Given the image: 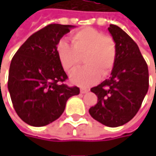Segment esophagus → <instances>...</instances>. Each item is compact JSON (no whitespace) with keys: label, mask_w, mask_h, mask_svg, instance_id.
I'll return each mask as SVG.
<instances>
[{"label":"esophagus","mask_w":156,"mask_h":156,"mask_svg":"<svg viewBox=\"0 0 156 156\" xmlns=\"http://www.w3.org/2000/svg\"><path fill=\"white\" fill-rule=\"evenodd\" d=\"M87 92H88L87 88H85V87H81L80 88V93L81 94H85V93H87Z\"/></svg>","instance_id":"1"}]
</instances>
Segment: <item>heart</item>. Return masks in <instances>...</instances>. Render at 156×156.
Returning a JSON list of instances; mask_svg holds the SVG:
<instances>
[{
    "instance_id": "b5f03b06",
    "label": "heart",
    "mask_w": 156,
    "mask_h": 156,
    "mask_svg": "<svg viewBox=\"0 0 156 156\" xmlns=\"http://www.w3.org/2000/svg\"><path fill=\"white\" fill-rule=\"evenodd\" d=\"M72 44L60 40L57 44L58 58L66 71L73 70L83 55L85 66L74 70L69 79L73 84L87 87L98 81L100 76H108L116 59V44L113 38L105 36L94 28H84L75 31Z\"/></svg>"
}]
</instances>
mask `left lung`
I'll list each match as a JSON object with an SVG mask.
<instances>
[{"instance_id":"8db88e82","label":"left lung","mask_w":156,"mask_h":156,"mask_svg":"<svg viewBox=\"0 0 156 156\" xmlns=\"http://www.w3.org/2000/svg\"><path fill=\"white\" fill-rule=\"evenodd\" d=\"M108 31L116 44V59L108 79L91 88L98 96V103L88 112L99 123L117 127L138 112L148 91L149 73L132 38L116 25L110 24Z\"/></svg>"}]
</instances>
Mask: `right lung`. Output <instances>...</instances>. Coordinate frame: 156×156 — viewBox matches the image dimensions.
Here are the masks:
<instances>
[{
	"instance_id": "add662e5",
	"label": "right lung",
	"mask_w": 156,
	"mask_h": 156,
	"mask_svg": "<svg viewBox=\"0 0 156 156\" xmlns=\"http://www.w3.org/2000/svg\"><path fill=\"white\" fill-rule=\"evenodd\" d=\"M75 26L49 24L32 34L13 56L8 89L17 115L32 126H44L58 119L68 99L79 94L68 87V76L57 55V44Z\"/></svg>"
}]
</instances>
